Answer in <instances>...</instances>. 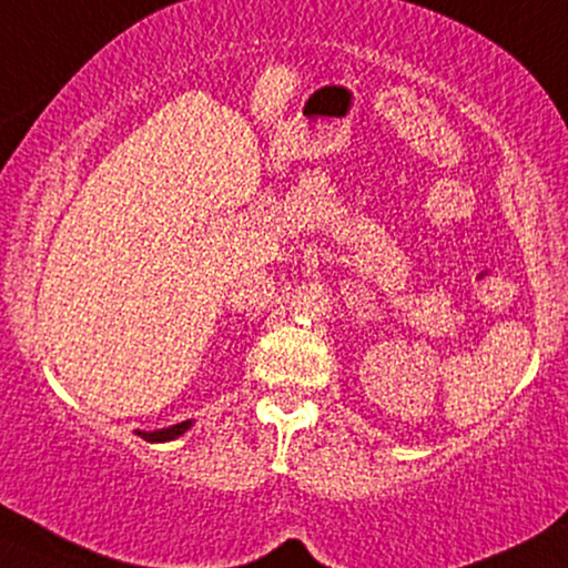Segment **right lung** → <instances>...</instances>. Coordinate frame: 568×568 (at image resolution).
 <instances>
[{"mask_svg":"<svg viewBox=\"0 0 568 568\" xmlns=\"http://www.w3.org/2000/svg\"><path fill=\"white\" fill-rule=\"evenodd\" d=\"M191 425L193 422L185 419V422H181V425L154 429V433H141V429H135V435H141L143 440H149V443H168V440H175V437H181L185 429H191Z\"/></svg>","mask_w":568,"mask_h":568,"instance_id":"add662e5","label":"right lung"}]
</instances>
